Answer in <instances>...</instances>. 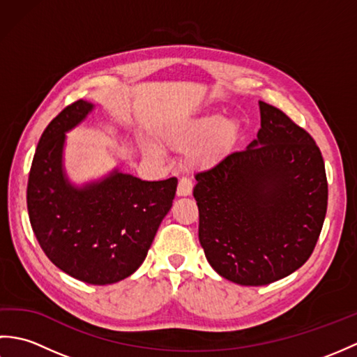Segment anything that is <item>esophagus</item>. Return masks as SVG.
I'll list each match as a JSON object with an SVG mask.
<instances>
[{
	"label": "esophagus",
	"instance_id": "esophagus-1",
	"mask_svg": "<svg viewBox=\"0 0 357 357\" xmlns=\"http://www.w3.org/2000/svg\"><path fill=\"white\" fill-rule=\"evenodd\" d=\"M192 188H193V184H192L190 179L181 178V179H179V184H178L176 195H178V196H188V195L192 193Z\"/></svg>",
	"mask_w": 357,
	"mask_h": 357
}]
</instances>
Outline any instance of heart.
Listing matches in <instances>:
<instances>
[{
  "label": "heart",
  "mask_w": 357,
  "mask_h": 357,
  "mask_svg": "<svg viewBox=\"0 0 357 357\" xmlns=\"http://www.w3.org/2000/svg\"><path fill=\"white\" fill-rule=\"evenodd\" d=\"M241 123L234 116L218 113H201L192 118L174 121L156 133L158 146L165 150L188 151L185 161L190 167L202 169L219 161L236 144ZM147 155L155 153L151 147L144 149Z\"/></svg>",
  "instance_id": "1"
}]
</instances>
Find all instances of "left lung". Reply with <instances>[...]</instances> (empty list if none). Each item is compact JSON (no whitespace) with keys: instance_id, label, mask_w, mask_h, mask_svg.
<instances>
[{"instance_id":"left-lung-1","label":"left lung","mask_w":357,"mask_h":357,"mask_svg":"<svg viewBox=\"0 0 357 357\" xmlns=\"http://www.w3.org/2000/svg\"><path fill=\"white\" fill-rule=\"evenodd\" d=\"M245 150L196 174L199 242L208 264L239 285H267L312 256L327 213L319 147L284 112L259 101Z\"/></svg>"}]
</instances>
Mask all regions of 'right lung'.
I'll list each match as a JSON object with an SVG mask.
<instances>
[{
  "label": "right lung",
  "mask_w": 357,
  "mask_h": 357,
  "mask_svg": "<svg viewBox=\"0 0 357 357\" xmlns=\"http://www.w3.org/2000/svg\"><path fill=\"white\" fill-rule=\"evenodd\" d=\"M95 109L79 100L45 127L29 173L27 210L43 252L59 270L107 285L133 275L146 259L178 179L142 181L115 167L81 184L72 181L64 162L67 133Z\"/></svg>",
  "instance_id": "add662e5"
}]
</instances>
